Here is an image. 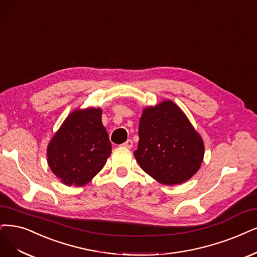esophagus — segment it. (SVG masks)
<instances>
[{
	"instance_id": "obj_1",
	"label": "esophagus",
	"mask_w": 257,
	"mask_h": 257,
	"mask_svg": "<svg viewBox=\"0 0 257 257\" xmlns=\"http://www.w3.org/2000/svg\"><path fill=\"white\" fill-rule=\"evenodd\" d=\"M132 145H134V143H132V141H131V140H127V141L125 142V143H123L121 146L125 147V148L130 149V148H132Z\"/></svg>"
}]
</instances>
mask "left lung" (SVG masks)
<instances>
[{
  "label": "left lung",
  "mask_w": 257,
  "mask_h": 257,
  "mask_svg": "<svg viewBox=\"0 0 257 257\" xmlns=\"http://www.w3.org/2000/svg\"><path fill=\"white\" fill-rule=\"evenodd\" d=\"M135 157L161 184L186 182L201 166L204 143L184 112L172 100L143 109Z\"/></svg>",
  "instance_id": "8db88e82"
}]
</instances>
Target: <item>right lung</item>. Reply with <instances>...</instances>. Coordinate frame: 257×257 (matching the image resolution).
<instances>
[{"mask_svg": "<svg viewBox=\"0 0 257 257\" xmlns=\"http://www.w3.org/2000/svg\"><path fill=\"white\" fill-rule=\"evenodd\" d=\"M100 108L76 109L47 145V164L66 186H83L96 176L111 155V143Z\"/></svg>", "mask_w": 257, "mask_h": 257, "instance_id": "1", "label": "right lung"}]
</instances>
